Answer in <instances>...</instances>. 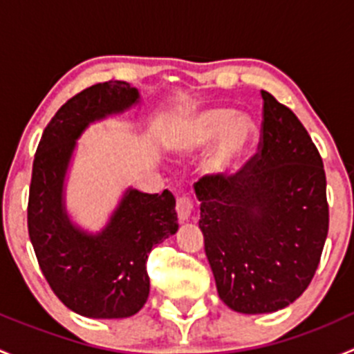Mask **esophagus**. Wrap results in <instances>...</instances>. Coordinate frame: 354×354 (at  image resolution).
<instances>
[{
	"mask_svg": "<svg viewBox=\"0 0 354 354\" xmlns=\"http://www.w3.org/2000/svg\"><path fill=\"white\" fill-rule=\"evenodd\" d=\"M176 212L178 217L181 221H188L192 217V212H194V200H192L188 195H183L176 200Z\"/></svg>",
	"mask_w": 354,
	"mask_h": 354,
	"instance_id": "34e87169",
	"label": "esophagus"
}]
</instances>
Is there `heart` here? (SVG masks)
I'll return each mask as SVG.
<instances>
[{
    "instance_id": "1",
    "label": "heart",
    "mask_w": 354,
    "mask_h": 354,
    "mask_svg": "<svg viewBox=\"0 0 354 354\" xmlns=\"http://www.w3.org/2000/svg\"><path fill=\"white\" fill-rule=\"evenodd\" d=\"M234 116L227 108L200 111L174 128L169 142L180 149H197L217 137L205 159V169L216 176L233 174L243 164L257 142V124L248 116Z\"/></svg>"
}]
</instances>
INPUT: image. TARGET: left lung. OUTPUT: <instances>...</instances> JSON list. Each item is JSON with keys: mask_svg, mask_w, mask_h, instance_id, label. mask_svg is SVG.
Masks as SVG:
<instances>
[{"mask_svg": "<svg viewBox=\"0 0 354 354\" xmlns=\"http://www.w3.org/2000/svg\"><path fill=\"white\" fill-rule=\"evenodd\" d=\"M262 99L259 152L238 173L194 185L217 292L240 313L277 312L299 298L329 231L322 157L291 109L266 91Z\"/></svg>", "mask_w": 354, "mask_h": 354, "instance_id": "1", "label": "left lung"}]
</instances>
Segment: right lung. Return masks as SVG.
<instances>
[{
	"label": "right lung",
	"mask_w": 354,
	"mask_h": 354,
	"mask_svg": "<svg viewBox=\"0 0 354 354\" xmlns=\"http://www.w3.org/2000/svg\"><path fill=\"white\" fill-rule=\"evenodd\" d=\"M127 82L109 80L78 92L53 116L32 166L27 224L39 267L55 295L88 319H124L145 305L151 281L147 259L178 231L173 194L128 188L101 233L73 226L63 187L78 137L91 123L138 104Z\"/></svg>",
	"instance_id": "obj_1"
}]
</instances>
